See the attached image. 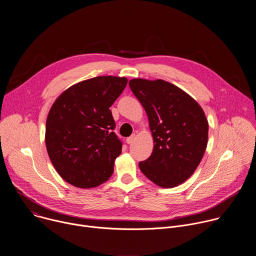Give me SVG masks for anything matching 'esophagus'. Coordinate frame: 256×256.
Masks as SVG:
<instances>
[{"mask_svg": "<svg viewBox=\"0 0 256 256\" xmlns=\"http://www.w3.org/2000/svg\"><path fill=\"white\" fill-rule=\"evenodd\" d=\"M134 138H136V136H134V134L130 136V138H126V142H128V144H132V142L134 140Z\"/></svg>", "mask_w": 256, "mask_h": 256, "instance_id": "esophagus-1", "label": "esophagus"}]
</instances>
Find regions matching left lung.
<instances>
[{"mask_svg":"<svg viewBox=\"0 0 256 256\" xmlns=\"http://www.w3.org/2000/svg\"><path fill=\"white\" fill-rule=\"evenodd\" d=\"M130 90L148 116L154 140L152 155L138 167L164 188L188 180L200 163L208 124L202 108L186 92L164 80L132 79Z\"/></svg>","mask_w":256,"mask_h":256,"instance_id":"1","label":"left lung"}]
</instances>
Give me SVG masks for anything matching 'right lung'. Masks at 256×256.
I'll return each mask as SVG.
<instances>
[{"label": "right lung", "instance_id": "add662e5", "mask_svg": "<svg viewBox=\"0 0 256 256\" xmlns=\"http://www.w3.org/2000/svg\"><path fill=\"white\" fill-rule=\"evenodd\" d=\"M128 84L124 77L99 76L64 90L46 118V144L60 176L80 188H93L114 173L122 142L109 108Z\"/></svg>", "mask_w": 256, "mask_h": 256}]
</instances>
